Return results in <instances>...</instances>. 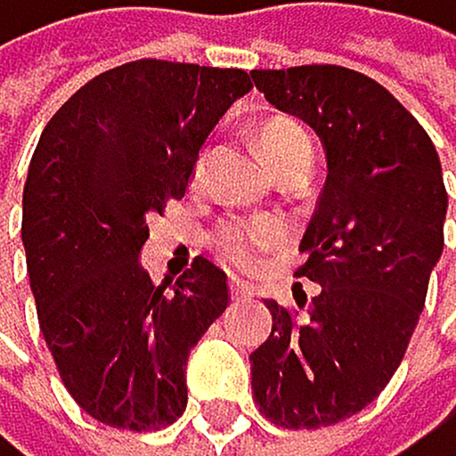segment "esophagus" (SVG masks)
Segmentation results:
<instances>
[{"label": "esophagus", "instance_id": "1", "mask_svg": "<svg viewBox=\"0 0 456 456\" xmlns=\"http://www.w3.org/2000/svg\"><path fill=\"white\" fill-rule=\"evenodd\" d=\"M230 296L239 301V298H248V296H254V289L248 287V283H241V281H232L230 283Z\"/></svg>", "mask_w": 456, "mask_h": 456}]
</instances>
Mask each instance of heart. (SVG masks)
Instances as JSON below:
<instances>
[{
  "mask_svg": "<svg viewBox=\"0 0 456 456\" xmlns=\"http://www.w3.org/2000/svg\"><path fill=\"white\" fill-rule=\"evenodd\" d=\"M256 149L265 164L277 173L289 160L310 155V140L298 122L287 116H272L259 125ZM200 173L202 160L193 164V182L200 179ZM283 244H287V235H283V226L274 221H226L212 235V250L217 259L241 274H256L268 263V256L277 254Z\"/></svg>",
  "mask_w": 456,
  "mask_h": 456,
  "instance_id": "b5f03b06",
  "label": "heart"
}]
</instances>
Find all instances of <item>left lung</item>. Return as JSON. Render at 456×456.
Listing matches in <instances>:
<instances>
[{"mask_svg":"<svg viewBox=\"0 0 456 456\" xmlns=\"http://www.w3.org/2000/svg\"><path fill=\"white\" fill-rule=\"evenodd\" d=\"M250 77L268 103L320 134L329 160L296 272L320 296L305 322L265 301L272 334L250 353L259 412L316 430L373 403L403 362L445 244L448 193L428 131L370 77L340 65Z\"/></svg>","mask_w":456,"mask_h":456,"instance_id":"8db88e82","label":"left lung"}]
</instances>
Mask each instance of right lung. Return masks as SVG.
I'll list each match as a JSON object with an SVG mask.
<instances>
[{"label":"right lung","mask_w":456,"mask_h":456,"mask_svg":"<svg viewBox=\"0 0 456 456\" xmlns=\"http://www.w3.org/2000/svg\"><path fill=\"white\" fill-rule=\"evenodd\" d=\"M250 86L241 68L140 59L89 80L44 127L23 188L26 268L61 382L94 421L160 430L188 406L184 367L230 305L226 274L197 256L155 287L140 248Z\"/></svg>","instance_id":"1"}]
</instances>
